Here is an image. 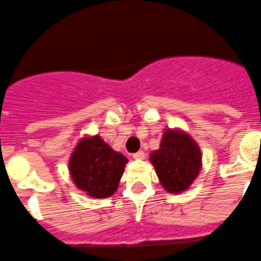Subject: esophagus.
Returning <instances> with one entry per match:
<instances>
[{"label": "esophagus", "mask_w": 261, "mask_h": 261, "mask_svg": "<svg viewBox=\"0 0 261 261\" xmlns=\"http://www.w3.org/2000/svg\"><path fill=\"white\" fill-rule=\"evenodd\" d=\"M145 157V153L143 152V150H140V152L135 153V154H133V158L134 160H144Z\"/></svg>", "instance_id": "esophagus-1"}]
</instances>
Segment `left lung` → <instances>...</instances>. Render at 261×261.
<instances>
[{
	"mask_svg": "<svg viewBox=\"0 0 261 261\" xmlns=\"http://www.w3.org/2000/svg\"><path fill=\"white\" fill-rule=\"evenodd\" d=\"M161 186L167 193L188 191L202 169V152L198 143L182 128H166L160 148L149 154Z\"/></svg>",
	"mask_w": 261,
	"mask_h": 261,
	"instance_id": "1",
	"label": "left lung"
}]
</instances>
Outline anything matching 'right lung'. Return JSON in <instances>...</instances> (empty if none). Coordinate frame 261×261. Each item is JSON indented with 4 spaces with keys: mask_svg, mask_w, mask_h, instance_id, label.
<instances>
[{
    "mask_svg": "<svg viewBox=\"0 0 261 261\" xmlns=\"http://www.w3.org/2000/svg\"><path fill=\"white\" fill-rule=\"evenodd\" d=\"M122 153L109 147L100 135H85L70 153L68 170L80 191L92 198H108L116 193L125 166Z\"/></svg>",
    "mask_w": 261,
    "mask_h": 261,
    "instance_id": "add662e5",
    "label": "right lung"
}]
</instances>
